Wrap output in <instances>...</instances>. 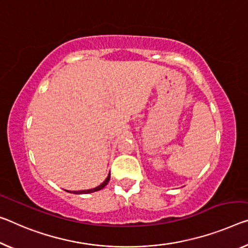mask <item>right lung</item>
<instances>
[{"instance_id":"obj_1","label":"right lung","mask_w":248,"mask_h":248,"mask_svg":"<svg viewBox=\"0 0 248 248\" xmlns=\"http://www.w3.org/2000/svg\"><path fill=\"white\" fill-rule=\"evenodd\" d=\"M109 175H111V174H108V178H106V180H105L104 182H103L100 186H97V187L92 188V189H86V190H78V192H73V193H74V194H90V193H93V192H97V190L104 188L105 186L108 185V181H109ZM66 192H68V190H66ZM70 193H71V192H70Z\"/></svg>"}]
</instances>
